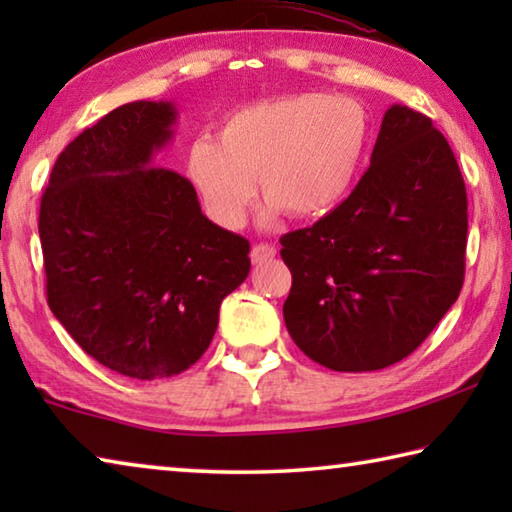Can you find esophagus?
<instances>
[{
    "label": "esophagus",
    "instance_id": "esophagus-1",
    "mask_svg": "<svg viewBox=\"0 0 512 512\" xmlns=\"http://www.w3.org/2000/svg\"><path fill=\"white\" fill-rule=\"evenodd\" d=\"M275 246H268V244H257L253 246V250H250V259H253L255 264H262V262H268V259L275 257Z\"/></svg>",
    "mask_w": 512,
    "mask_h": 512
}]
</instances>
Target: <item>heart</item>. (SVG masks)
I'll list each match as a JSON object with an SVG mask.
<instances>
[{
	"label": "heart",
	"instance_id": "heart-1",
	"mask_svg": "<svg viewBox=\"0 0 512 512\" xmlns=\"http://www.w3.org/2000/svg\"><path fill=\"white\" fill-rule=\"evenodd\" d=\"M370 137V112L352 97L302 92L257 101L223 121L219 142L192 146L189 178L207 214L223 228L246 221L255 178L266 198L264 223L280 212L318 219L352 192Z\"/></svg>",
	"mask_w": 512,
	"mask_h": 512
}]
</instances>
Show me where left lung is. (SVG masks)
Returning <instances> with one entry per match:
<instances>
[{"instance_id": "8db88e82", "label": "left lung", "mask_w": 512, "mask_h": 512, "mask_svg": "<svg viewBox=\"0 0 512 512\" xmlns=\"http://www.w3.org/2000/svg\"><path fill=\"white\" fill-rule=\"evenodd\" d=\"M280 244L293 277L284 323L309 359L339 372L402 361L463 287L467 194L452 146L393 103L354 192Z\"/></svg>"}]
</instances>
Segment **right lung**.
Segmentation results:
<instances>
[{
  "instance_id": "right-lung-1",
  "label": "right lung",
  "mask_w": 512,
  "mask_h": 512,
  "mask_svg": "<svg viewBox=\"0 0 512 512\" xmlns=\"http://www.w3.org/2000/svg\"><path fill=\"white\" fill-rule=\"evenodd\" d=\"M176 119L173 101L108 112L58 155L40 203L51 311L92 359L133 379L194 366L250 271L248 241L155 160Z\"/></svg>"
}]
</instances>
